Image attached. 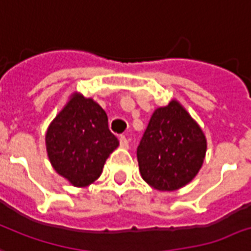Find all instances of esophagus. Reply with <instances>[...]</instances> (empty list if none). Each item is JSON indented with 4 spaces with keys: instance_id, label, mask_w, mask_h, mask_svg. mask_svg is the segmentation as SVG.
<instances>
[{
    "instance_id": "obj_1",
    "label": "esophagus",
    "mask_w": 251,
    "mask_h": 251,
    "mask_svg": "<svg viewBox=\"0 0 251 251\" xmlns=\"http://www.w3.org/2000/svg\"><path fill=\"white\" fill-rule=\"evenodd\" d=\"M120 145H121V147H124V149H127V147H129V141H127V138H126L125 135H121V137H120Z\"/></svg>"
}]
</instances>
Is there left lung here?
I'll list each match as a JSON object with an SVG mask.
<instances>
[{
  "label": "left lung",
  "mask_w": 251,
  "mask_h": 251,
  "mask_svg": "<svg viewBox=\"0 0 251 251\" xmlns=\"http://www.w3.org/2000/svg\"><path fill=\"white\" fill-rule=\"evenodd\" d=\"M206 139L198 122L177 102L152 113L137 149L143 180L158 191H175L188 184L201 168Z\"/></svg>",
  "instance_id": "8db88e82"
}]
</instances>
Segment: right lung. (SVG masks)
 <instances>
[{"label":"right lung","instance_id":"add662e5","mask_svg":"<svg viewBox=\"0 0 251 251\" xmlns=\"http://www.w3.org/2000/svg\"><path fill=\"white\" fill-rule=\"evenodd\" d=\"M120 145L100 105L74 93L50 124L46 149L53 170L75 187L100 177L105 160Z\"/></svg>","mask_w":251,"mask_h":251}]
</instances>
